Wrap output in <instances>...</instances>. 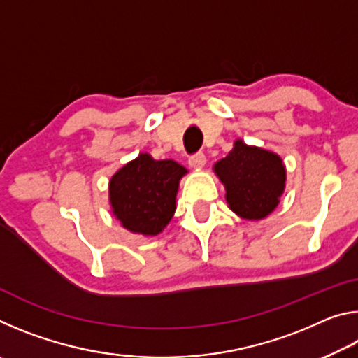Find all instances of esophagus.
Here are the masks:
<instances>
[{
	"label": "esophagus",
	"mask_w": 358,
	"mask_h": 358,
	"mask_svg": "<svg viewBox=\"0 0 358 358\" xmlns=\"http://www.w3.org/2000/svg\"><path fill=\"white\" fill-rule=\"evenodd\" d=\"M205 162H207V157H205V155L201 153V151H199V153H194L189 157V164L194 169H202L205 166Z\"/></svg>",
	"instance_id": "34e87169"
}]
</instances>
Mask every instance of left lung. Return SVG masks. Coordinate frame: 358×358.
<instances>
[{"label": "left lung", "instance_id": "left-lung-1", "mask_svg": "<svg viewBox=\"0 0 358 358\" xmlns=\"http://www.w3.org/2000/svg\"><path fill=\"white\" fill-rule=\"evenodd\" d=\"M215 172L226 186L232 211L245 220H262L276 208L286 183L281 157L237 141L232 151L215 164Z\"/></svg>", "mask_w": 358, "mask_h": 358}]
</instances>
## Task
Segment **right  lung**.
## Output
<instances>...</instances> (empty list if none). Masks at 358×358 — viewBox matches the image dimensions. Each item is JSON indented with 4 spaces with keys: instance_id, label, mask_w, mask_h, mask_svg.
<instances>
[{
    "instance_id": "obj_1",
    "label": "right lung",
    "mask_w": 358,
    "mask_h": 358,
    "mask_svg": "<svg viewBox=\"0 0 358 358\" xmlns=\"http://www.w3.org/2000/svg\"><path fill=\"white\" fill-rule=\"evenodd\" d=\"M186 169L172 159L156 161L143 153L113 175V215L131 232L157 235L175 213L178 181Z\"/></svg>"
}]
</instances>
